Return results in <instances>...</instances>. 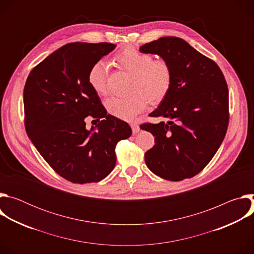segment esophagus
Masks as SVG:
<instances>
[{
    "instance_id": "esophagus-1",
    "label": "esophagus",
    "mask_w": 254,
    "mask_h": 254,
    "mask_svg": "<svg viewBox=\"0 0 254 254\" xmlns=\"http://www.w3.org/2000/svg\"><path fill=\"white\" fill-rule=\"evenodd\" d=\"M130 127H131V129H132V132H133V133H137V132L139 131V127H138L137 124L132 123V124L130 125Z\"/></svg>"
}]
</instances>
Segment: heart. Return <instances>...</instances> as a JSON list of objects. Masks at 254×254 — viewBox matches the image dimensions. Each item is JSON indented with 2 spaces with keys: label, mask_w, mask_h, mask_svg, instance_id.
<instances>
[{
  "label": "heart",
  "mask_w": 254,
  "mask_h": 254,
  "mask_svg": "<svg viewBox=\"0 0 254 254\" xmlns=\"http://www.w3.org/2000/svg\"><path fill=\"white\" fill-rule=\"evenodd\" d=\"M120 67L132 74L130 92L126 96H112L105 101L107 113L125 121L140 114L148 104L162 101L172 86L173 73L165 60H154L151 54L127 47L115 57ZM108 68L104 61L95 62L88 71V83L97 94L107 91Z\"/></svg>",
  "instance_id": "b5f03b06"
}]
</instances>
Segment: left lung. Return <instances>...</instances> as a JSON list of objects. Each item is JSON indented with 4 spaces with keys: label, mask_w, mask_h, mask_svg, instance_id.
I'll use <instances>...</instances> for the list:
<instances>
[{
    "label": "left lung",
    "mask_w": 254,
    "mask_h": 254,
    "mask_svg": "<svg viewBox=\"0 0 254 254\" xmlns=\"http://www.w3.org/2000/svg\"><path fill=\"white\" fill-rule=\"evenodd\" d=\"M171 66L170 91L149 116L168 122L144 124L155 146L144 154L148 168L169 181H182L201 172L224 139L228 127V87L222 71L185 40L162 37L139 47Z\"/></svg>",
    "instance_id": "8db88e82"
}]
</instances>
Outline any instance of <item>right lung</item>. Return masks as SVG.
Masks as SVG:
<instances>
[{
	"instance_id": "add662e5",
	"label": "right lung",
	"mask_w": 254,
	"mask_h": 254,
	"mask_svg": "<svg viewBox=\"0 0 254 254\" xmlns=\"http://www.w3.org/2000/svg\"><path fill=\"white\" fill-rule=\"evenodd\" d=\"M116 47L66 44L36 66L25 84L27 134L52 169L72 183L99 182L110 175L117 143L131 135L127 123L107 115L87 79L90 67ZM87 116L99 122L90 130Z\"/></svg>"
}]
</instances>
